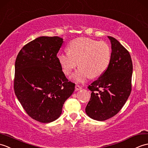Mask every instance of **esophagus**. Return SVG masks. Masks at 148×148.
Instances as JSON below:
<instances>
[{
    "instance_id": "34e87169",
    "label": "esophagus",
    "mask_w": 148,
    "mask_h": 148,
    "mask_svg": "<svg viewBox=\"0 0 148 148\" xmlns=\"http://www.w3.org/2000/svg\"><path fill=\"white\" fill-rule=\"evenodd\" d=\"M81 89H82V87L80 86V85H75V90H81Z\"/></svg>"
}]
</instances>
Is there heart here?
Here are the masks:
<instances>
[{"mask_svg": "<svg viewBox=\"0 0 148 148\" xmlns=\"http://www.w3.org/2000/svg\"><path fill=\"white\" fill-rule=\"evenodd\" d=\"M68 52H60L58 60L65 75L80 66L71 78L77 82L99 77L106 71L111 60V49L106 42L88 38H78L68 46Z\"/></svg>", "mask_w": 148, "mask_h": 148, "instance_id": "b5f03b06", "label": "heart"}]
</instances>
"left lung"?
Listing matches in <instances>:
<instances>
[{
	"label": "left lung",
	"instance_id": "left-lung-1",
	"mask_svg": "<svg viewBox=\"0 0 148 148\" xmlns=\"http://www.w3.org/2000/svg\"><path fill=\"white\" fill-rule=\"evenodd\" d=\"M108 37L111 44L109 66L88 87L92 93L85 108L87 115L97 121L108 120L119 113L132 88L133 66L129 52L116 38Z\"/></svg>",
	"mask_w": 148,
	"mask_h": 148
}]
</instances>
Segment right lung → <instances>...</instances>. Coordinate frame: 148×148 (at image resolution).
Wrapping results in <instances>:
<instances>
[{"label":"right lung","instance_id":"1","mask_svg":"<svg viewBox=\"0 0 148 148\" xmlns=\"http://www.w3.org/2000/svg\"><path fill=\"white\" fill-rule=\"evenodd\" d=\"M63 42L59 37H38L26 44L16 60V96L28 115L41 123L58 119L75 90L58 60Z\"/></svg>","mask_w":148,"mask_h":148}]
</instances>
